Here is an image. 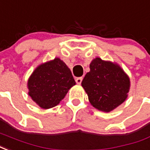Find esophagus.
<instances>
[{
    "mask_svg": "<svg viewBox=\"0 0 150 150\" xmlns=\"http://www.w3.org/2000/svg\"><path fill=\"white\" fill-rule=\"evenodd\" d=\"M82 80H83V78H82V77H79V78H77L75 79V82H76V83L80 84L81 83H82Z\"/></svg>",
    "mask_w": 150,
    "mask_h": 150,
    "instance_id": "obj_1",
    "label": "esophagus"
}]
</instances>
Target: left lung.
<instances>
[{"mask_svg":"<svg viewBox=\"0 0 150 150\" xmlns=\"http://www.w3.org/2000/svg\"><path fill=\"white\" fill-rule=\"evenodd\" d=\"M90 69L82 86L95 108L110 112L126 100L130 81L119 65L97 57L91 61Z\"/></svg>","mask_w":150,"mask_h":150,"instance_id":"obj_1","label":"left lung"}]
</instances>
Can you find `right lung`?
I'll return each instance as SVG.
<instances>
[{
  "instance_id": "obj_1",
  "label": "right lung",
  "mask_w": 150,
  "mask_h": 150,
  "mask_svg": "<svg viewBox=\"0 0 150 150\" xmlns=\"http://www.w3.org/2000/svg\"><path fill=\"white\" fill-rule=\"evenodd\" d=\"M74 85L71 70L64 61L55 58L33 72L28 80V95L41 108L49 109L57 106Z\"/></svg>"
}]
</instances>
